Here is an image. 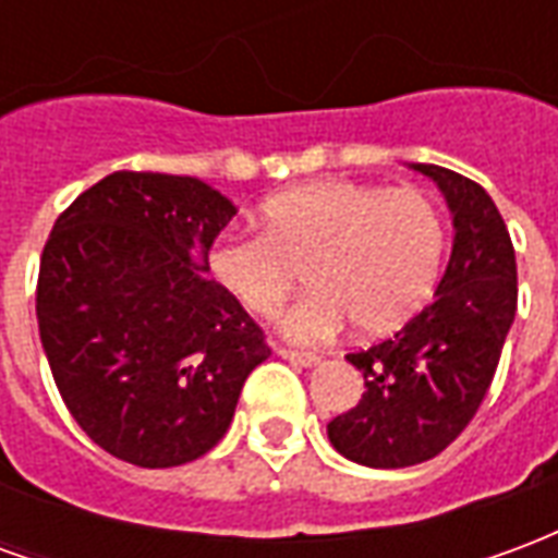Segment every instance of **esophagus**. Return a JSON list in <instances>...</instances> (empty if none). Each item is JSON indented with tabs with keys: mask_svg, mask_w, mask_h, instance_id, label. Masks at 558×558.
<instances>
[{
	"mask_svg": "<svg viewBox=\"0 0 558 558\" xmlns=\"http://www.w3.org/2000/svg\"><path fill=\"white\" fill-rule=\"evenodd\" d=\"M278 355L280 359H287V362L299 364V367H314V364H319V355H314V352L290 350V347H280Z\"/></svg>",
	"mask_w": 558,
	"mask_h": 558,
	"instance_id": "34e87169",
	"label": "esophagus"
}]
</instances>
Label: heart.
Returning a JSON list of instances; mask_svg holds the SVG:
<instances>
[{"instance_id": "obj_1", "label": "heart", "mask_w": 558, "mask_h": 558, "mask_svg": "<svg viewBox=\"0 0 558 558\" xmlns=\"http://www.w3.org/2000/svg\"><path fill=\"white\" fill-rule=\"evenodd\" d=\"M263 232H227L208 271L232 302L275 316L299 283L314 290L283 316L292 340H326L347 316L359 335H388L430 299L445 254V220L421 187L326 179L268 196Z\"/></svg>"}]
</instances>
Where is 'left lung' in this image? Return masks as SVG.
Returning a JSON list of instances; mask_svg holds the SVG:
<instances>
[{
  "instance_id": "1",
  "label": "left lung",
  "mask_w": 558,
  "mask_h": 558,
  "mask_svg": "<svg viewBox=\"0 0 558 558\" xmlns=\"http://www.w3.org/2000/svg\"><path fill=\"white\" fill-rule=\"evenodd\" d=\"M412 167L448 199L454 247L433 302L391 338L347 355L362 371L364 395L328 421V439L374 469L424 463L466 430L517 314L514 244L490 194L436 163Z\"/></svg>"
}]
</instances>
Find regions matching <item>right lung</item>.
<instances>
[{
	"instance_id": "1",
	"label": "right lung",
	"mask_w": 558,
	"mask_h": 558,
	"mask_svg": "<svg viewBox=\"0 0 558 558\" xmlns=\"http://www.w3.org/2000/svg\"><path fill=\"white\" fill-rule=\"evenodd\" d=\"M235 215L191 175L119 170L56 218L35 311L68 412L107 454L182 466L227 433L266 331L206 278Z\"/></svg>"
}]
</instances>
